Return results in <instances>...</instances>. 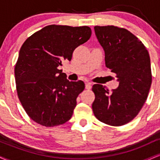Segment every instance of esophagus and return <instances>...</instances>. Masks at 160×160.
<instances>
[{"label": "esophagus", "mask_w": 160, "mask_h": 160, "mask_svg": "<svg viewBox=\"0 0 160 160\" xmlns=\"http://www.w3.org/2000/svg\"><path fill=\"white\" fill-rule=\"evenodd\" d=\"M85 86H86V89H90L92 88V83L91 82H86Z\"/></svg>", "instance_id": "1"}]
</instances>
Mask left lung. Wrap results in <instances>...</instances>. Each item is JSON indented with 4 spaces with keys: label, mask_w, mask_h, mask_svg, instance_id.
I'll use <instances>...</instances> for the list:
<instances>
[{
    "label": "left lung",
    "mask_w": 160,
    "mask_h": 160,
    "mask_svg": "<svg viewBox=\"0 0 160 160\" xmlns=\"http://www.w3.org/2000/svg\"><path fill=\"white\" fill-rule=\"evenodd\" d=\"M94 29L104 51L106 67L117 75L119 86L112 92L101 84L92 86L93 113L104 123L122 126L136 117L148 98L152 82L149 53L126 29L113 25Z\"/></svg>",
    "instance_id": "left-lung-1"
}]
</instances>
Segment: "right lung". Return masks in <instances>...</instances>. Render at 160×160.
<instances>
[{
  "label": "right lung",
  "instance_id": "right-lung-1",
  "mask_svg": "<svg viewBox=\"0 0 160 160\" xmlns=\"http://www.w3.org/2000/svg\"><path fill=\"white\" fill-rule=\"evenodd\" d=\"M88 26L51 25L29 37L19 50L15 66L16 90L27 114L47 127L71 118L84 82L69 81L59 70L63 60L71 61L78 46L90 38Z\"/></svg>",
  "mask_w": 160,
  "mask_h": 160
}]
</instances>
